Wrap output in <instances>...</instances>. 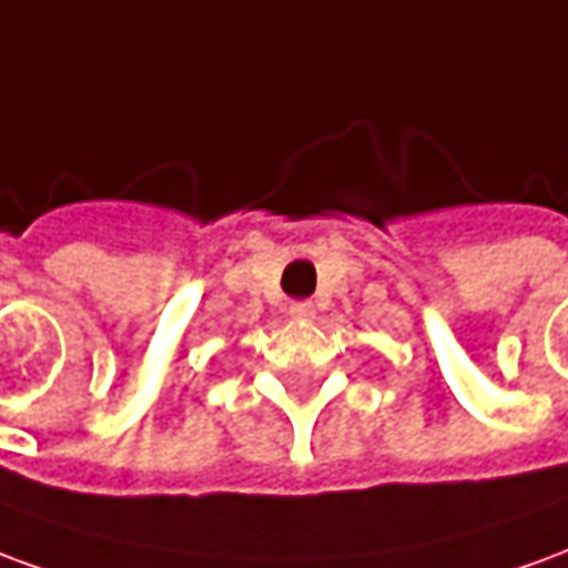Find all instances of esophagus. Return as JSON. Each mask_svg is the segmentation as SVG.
Segmentation results:
<instances>
[{
	"label": "esophagus",
	"mask_w": 568,
	"mask_h": 568,
	"mask_svg": "<svg viewBox=\"0 0 568 568\" xmlns=\"http://www.w3.org/2000/svg\"><path fill=\"white\" fill-rule=\"evenodd\" d=\"M288 316L297 322H310L313 316H316V307H313L310 301H295V304L288 307Z\"/></svg>",
	"instance_id": "34e87169"
}]
</instances>
